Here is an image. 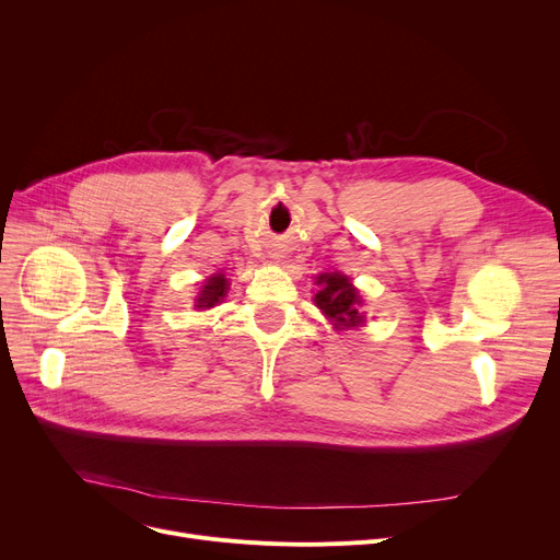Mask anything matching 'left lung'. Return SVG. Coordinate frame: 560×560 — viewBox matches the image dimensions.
<instances>
[{
    "mask_svg": "<svg viewBox=\"0 0 560 560\" xmlns=\"http://www.w3.org/2000/svg\"><path fill=\"white\" fill-rule=\"evenodd\" d=\"M319 290L315 292V306L334 322V329H354L365 322V315L359 311L361 295L349 281V277L340 272H325L317 277Z\"/></svg>",
    "mask_w": 560,
    "mask_h": 560,
    "instance_id": "left-lung-1",
    "label": "left lung"
}]
</instances>
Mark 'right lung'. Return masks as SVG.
<instances>
[{
	"label": "right lung",
	"instance_id": "right-lung-1",
	"mask_svg": "<svg viewBox=\"0 0 560 560\" xmlns=\"http://www.w3.org/2000/svg\"><path fill=\"white\" fill-rule=\"evenodd\" d=\"M229 290V281L222 272H215L213 277H209V281H206L199 290V295L195 300V306L197 308H213L215 304H220L226 295Z\"/></svg>",
	"mask_w": 560,
	"mask_h": 560
}]
</instances>
